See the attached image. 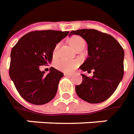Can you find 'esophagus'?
Returning a JSON list of instances; mask_svg holds the SVG:
<instances>
[{"label": "esophagus", "mask_w": 134, "mask_h": 134, "mask_svg": "<svg viewBox=\"0 0 134 134\" xmlns=\"http://www.w3.org/2000/svg\"><path fill=\"white\" fill-rule=\"evenodd\" d=\"M65 75L67 76H73V74L72 73H65Z\"/></svg>", "instance_id": "esophagus-1"}]
</instances>
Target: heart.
Returning a JSON list of instances; mask_svg holds the SVG:
<instances>
[{
	"label": "heart",
	"mask_w": 134,
	"mask_h": 134,
	"mask_svg": "<svg viewBox=\"0 0 134 134\" xmlns=\"http://www.w3.org/2000/svg\"><path fill=\"white\" fill-rule=\"evenodd\" d=\"M69 43L71 46L76 50V48L82 46H86V42L83 39L79 36H74L69 40ZM60 44L58 43L53 48L52 52V55L53 58H55L58 55L59 48ZM77 62L73 60H69L67 59H61L55 63V67L60 70L64 71H71L77 67Z\"/></svg>",
	"instance_id": "heart-1"
}]
</instances>
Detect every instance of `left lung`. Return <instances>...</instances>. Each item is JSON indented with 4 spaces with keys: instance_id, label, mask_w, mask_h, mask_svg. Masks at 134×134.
Here are the masks:
<instances>
[{
    "instance_id": "1",
    "label": "left lung",
    "mask_w": 134,
    "mask_h": 134,
    "mask_svg": "<svg viewBox=\"0 0 134 134\" xmlns=\"http://www.w3.org/2000/svg\"><path fill=\"white\" fill-rule=\"evenodd\" d=\"M77 35L88 44V58L80 69L92 77L81 74L83 81L75 89L77 95L90 104L108 99L115 91L124 75L125 52L120 43L110 35L94 29L72 30L69 36Z\"/></svg>"
}]
</instances>
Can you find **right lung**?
I'll use <instances>...</instances> for the list:
<instances>
[{
    "label": "right lung",
    "instance_id": "add662e5",
    "mask_svg": "<svg viewBox=\"0 0 134 134\" xmlns=\"http://www.w3.org/2000/svg\"><path fill=\"white\" fill-rule=\"evenodd\" d=\"M69 32L32 31L22 37L12 49L9 76L20 95L30 104H45L56 94L59 81L64 74L51 67L50 72L44 75L40 66L51 63L54 46Z\"/></svg>",
    "mask_w": 134,
    "mask_h": 134
}]
</instances>
